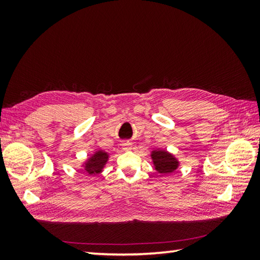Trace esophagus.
<instances>
[{
  "label": "esophagus",
  "instance_id": "obj_1",
  "mask_svg": "<svg viewBox=\"0 0 260 260\" xmlns=\"http://www.w3.org/2000/svg\"><path fill=\"white\" fill-rule=\"evenodd\" d=\"M121 146H123V148H124L125 151H128V150H131V148H132V143L128 142V141H126V142L123 143V144H121Z\"/></svg>",
  "mask_w": 260,
  "mask_h": 260
}]
</instances>
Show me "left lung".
<instances>
[{
  "label": "left lung",
  "instance_id": "left-lung-1",
  "mask_svg": "<svg viewBox=\"0 0 260 260\" xmlns=\"http://www.w3.org/2000/svg\"><path fill=\"white\" fill-rule=\"evenodd\" d=\"M152 159L154 163V167L158 173L162 174H169L172 173L179 167V161L176 159L172 154H170L168 151L164 150H156L153 151Z\"/></svg>",
  "mask_w": 260,
  "mask_h": 260
}]
</instances>
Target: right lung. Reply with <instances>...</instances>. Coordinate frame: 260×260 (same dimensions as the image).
Segmentation results:
<instances>
[{"instance_id": "right-lung-1", "label": "right lung", "mask_w": 260, "mask_h": 260, "mask_svg": "<svg viewBox=\"0 0 260 260\" xmlns=\"http://www.w3.org/2000/svg\"><path fill=\"white\" fill-rule=\"evenodd\" d=\"M108 161V154L104 151H98L88 158V161L84 164L86 172L89 175H96L101 173L105 164Z\"/></svg>"}]
</instances>
